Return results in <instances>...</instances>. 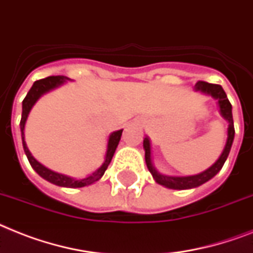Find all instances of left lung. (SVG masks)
Instances as JSON below:
<instances>
[{
  "instance_id": "8db88e82",
  "label": "left lung",
  "mask_w": 253,
  "mask_h": 253,
  "mask_svg": "<svg viewBox=\"0 0 253 253\" xmlns=\"http://www.w3.org/2000/svg\"><path fill=\"white\" fill-rule=\"evenodd\" d=\"M195 91H200L201 93L209 94L214 97L218 101L219 113L221 116L227 121L229 127H227V140L225 148H223L222 153L218 157V160L213 164L209 169L204 170L203 173L196 174V175H188V176H171V175H164V174L159 173L156 168L153 166L152 162V151H151V141L149 137L145 136L144 141H143V147L145 151V164H147L148 170L151 171L153 179L161 186H165L166 188H171V190H188V188H195L201 184H204L205 182H208L209 179H212L215 174L218 173L219 170L222 169L223 164L226 161L227 156L230 153L231 145L234 141V135H235V130H234V121H233V112H231V104H230L229 98H227L226 93L223 91V88L219 84H211L207 82H198L195 84Z\"/></svg>"
}]
</instances>
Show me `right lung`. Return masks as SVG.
Here are the masks:
<instances>
[{"mask_svg":"<svg viewBox=\"0 0 253 253\" xmlns=\"http://www.w3.org/2000/svg\"><path fill=\"white\" fill-rule=\"evenodd\" d=\"M69 78L62 77V75H58V77H48L45 79L36 80L34 83V85L31 87V89L28 91L27 96L24 97L23 102H22V120H20V131H22V143H23V149L24 153H26L27 159L30 161L31 166L34 168V170L40 176H42L44 179H46L50 183L55 184V186L61 187H69V188H80V187L89 186V184L97 182L98 179H101V176L104 175L105 170L108 169L109 164L112 161L113 156H114V152H116L117 147H118V143L121 140V136H122V131L118 130L114 131V132L110 133L108 140V148H106V155H105V161L100 168H98L94 173H92L91 175L85 176L83 179H74L71 176L63 175V174L55 173L52 171L48 168H45L44 165H41L38 160L35 159L34 156L31 155L30 149L27 148L26 141H24V126H26V121L28 118V114H30L32 106L36 104L39 98L42 96L46 92L52 91L54 88L62 85L65 82H67Z\"/></svg>","mask_w":253,"mask_h":253,"instance_id":"right-lung-1","label":"right lung"}]
</instances>
